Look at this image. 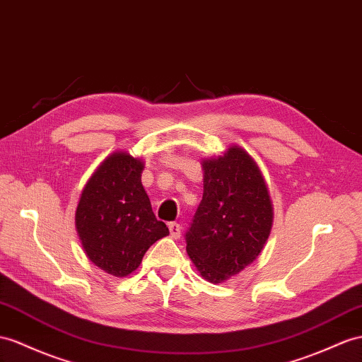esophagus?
Masks as SVG:
<instances>
[{"mask_svg":"<svg viewBox=\"0 0 362 362\" xmlns=\"http://www.w3.org/2000/svg\"><path fill=\"white\" fill-rule=\"evenodd\" d=\"M168 229H170V234L173 238H180V233H182V228L179 223H175V221H171V223H168Z\"/></svg>","mask_w":362,"mask_h":362,"instance_id":"esophagus-1","label":"esophagus"}]
</instances>
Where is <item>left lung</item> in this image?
<instances>
[{"label":"left lung","instance_id":"obj_1","mask_svg":"<svg viewBox=\"0 0 362 362\" xmlns=\"http://www.w3.org/2000/svg\"><path fill=\"white\" fill-rule=\"evenodd\" d=\"M203 197L187 230V252L209 283H223L260 255L274 209L263 174L242 146L205 159Z\"/></svg>","mask_w":362,"mask_h":362}]
</instances>
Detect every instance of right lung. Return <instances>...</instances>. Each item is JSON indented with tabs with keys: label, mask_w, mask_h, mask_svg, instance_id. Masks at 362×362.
<instances>
[{
	"label": "right lung",
	"mask_w": 362,
	"mask_h": 362,
	"mask_svg": "<svg viewBox=\"0 0 362 362\" xmlns=\"http://www.w3.org/2000/svg\"><path fill=\"white\" fill-rule=\"evenodd\" d=\"M144 162L116 151L93 173L76 208V230L88 260L104 272L127 276L153 243L170 234L156 218L142 187Z\"/></svg>",
	"instance_id": "add662e5"
}]
</instances>
